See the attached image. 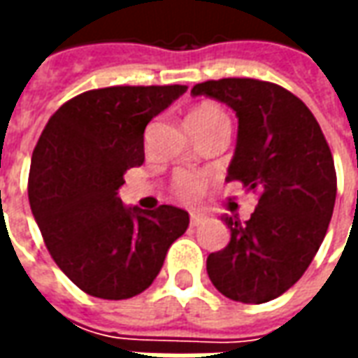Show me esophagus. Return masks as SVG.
Masks as SVG:
<instances>
[{
    "label": "esophagus",
    "mask_w": 358,
    "mask_h": 358,
    "mask_svg": "<svg viewBox=\"0 0 358 358\" xmlns=\"http://www.w3.org/2000/svg\"><path fill=\"white\" fill-rule=\"evenodd\" d=\"M189 222H192V226H199L203 222V215H199V213H189Z\"/></svg>",
    "instance_id": "esophagus-1"
}]
</instances>
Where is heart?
Segmentation results:
<instances>
[{
  "label": "heart",
  "mask_w": 358,
  "mask_h": 358,
  "mask_svg": "<svg viewBox=\"0 0 358 358\" xmlns=\"http://www.w3.org/2000/svg\"><path fill=\"white\" fill-rule=\"evenodd\" d=\"M218 118H226V115L218 105H215V103H199V105H195L194 109H189L186 122L192 128V126L207 124L210 120H218ZM205 186H207V178L203 174L180 171L172 178L171 189L172 194L176 195L178 199H182V201H194V199H197L203 194Z\"/></svg>",
  "instance_id": "1"
}]
</instances>
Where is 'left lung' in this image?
<instances>
[{
  "mask_svg": "<svg viewBox=\"0 0 358 358\" xmlns=\"http://www.w3.org/2000/svg\"><path fill=\"white\" fill-rule=\"evenodd\" d=\"M192 94L236 110L226 182L259 194L249 220L222 217L230 243L207 257L210 282L240 303L276 299L308 268L330 224L338 192L330 145L307 105L272 82L220 78L195 84Z\"/></svg>",
  "mask_w": 358,
  "mask_h": 358,
  "instance_id": "8db88e82",
  "label": "left lung"
}]
</instances>
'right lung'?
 <instances>
[{"mask_svg": "<svg viewBox=\"0 0 358 358\" xmlns=\"http://www.w3.org/2000/svg\"><path fill=\"white\" fill-rule=\"evenodd\" d=\"M187 86H110L59 107L36 143L28 199L45 248L71 282L99 299L145 292L187 230L186 210L124 207V172L143 163L149 120Z\"/></svg>", "mask_w": 358, "mask_h": 358, "instance_id": "add662e5", "label": "right lung"}]
</instances>
